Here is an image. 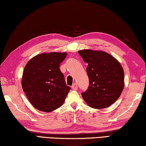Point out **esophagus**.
Segmentation results:
<instances>
[{
    "label": "esophagus",
    "instance_id": "esophagus-1",
    "mask_svg": "<svg viewBox=\"0 0 146 146\" xmlns=\"http://www.w3.org/2000/svg\"><path fill=\"white\" fill-rule=\"evenodd\" d=\"M71 88H72V89L73 90H76L78 89V86H77V84H76V83H74L73 84V86H71Z\"/></svg>",
    "mask_w": 146,
    "mask_h": 146
}]
</instances>
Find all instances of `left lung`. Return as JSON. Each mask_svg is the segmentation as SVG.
Returning a JSON list of instances; mask_svg holds the SVG:
<instances>
[{
    "label": "left lung",
    "mask_w": 146,
    "mask_h": 146,
    "mask_svg": "<svg viewBox=\"0 0 146 146\" xmlns=\"http://www.w3.org/2000/svg\"><path fill=\"white\" fill-rule=\"evenodd\" d=\"M86 68L89 87L82 96L91 108L103 109L117 101L124 87V73L117 59L102 51L82 49L78 51Z\"/></svg>",
    "instance_id": "8db88e82"
}]
</instances>
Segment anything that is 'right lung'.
Returning a JSON list of instances; mask_svg holds the SVG:
<instances>
[{
    "label": "right lung",
    "mask_w": 146,
    "mask_h": 146,
    "mask_svg": "<svg viewBox=\"0 0 146 146\" xmlns=\"http://www.w3.org/2000/svg\"><path fill=\"white\" fill-rule=\"evenodd\" d=\"M67 53H41L29 60L24 68L22 87L34 108L51 112L63 104L70 86H66L60 64Z\"/></svg>",
    "instance_id": "1"
}]
</instances>
